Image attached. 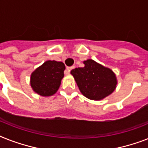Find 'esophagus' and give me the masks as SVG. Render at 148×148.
Segmentation results:
<instances>
[{
    "label": "esophagus",
    "instance_id": "1",
    "mask_svg": "<svg viewBox=\"0 0 148 148\" xmlns=\"http://www.w3.org/2000/svg\"><path fill=\"white\" fill-rule=\"evenodd\" d=\"M73 68H74V66H71V67H67V71H68V73H70L71 71L73 69Z\"/></svg>",
    "mask_w": 148,
    "mask_h": 148
}]
</instances>
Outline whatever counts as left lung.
Returning a JSON list of instances; mask_svg holds the SVG:
<instances>
[{"instance_id": "8db88e82", "label": "left lung", "mask_w": 148, "mask_h": 148, "mask_svg": "<svg viewBox=\"0 0 148 148\" xmlns=\"http://www.w3.org/2000/svg\"><path fill=\"white\" fill-rule=\"evenodd\" d=\"M84 64V68L71 71L84 96L90 99L99 100L115 90L117 80L112 71L92 59L86 60Z\"/></svg>"}]
</instances>
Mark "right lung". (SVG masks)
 <instances>
[{"instance_id": "add662e5", "label": "right lung", "mask_w": 148, "mask_h": 148, "mask_svg": "<svg viewBox=\"0 0 148 148\" xmlns=\"http://www.w3.org/2000/svg\"><path fill=\"white\" fill-rule=\"evenodd\" d=\"M64 69L63 62H45L31 75L30 84L33 90L43 97L55 94L59 88Z\"/></svg>"}]
</instances>
